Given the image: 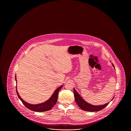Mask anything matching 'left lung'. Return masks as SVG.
<instances>
[{
    "instance_id": "1",
    "label": "left lung",
    "mask_w": 131,
    "mask_h": 131,
    "mask_svg": "<svg viewBox=\"0 0 131 131\" xmlns=\"http://www.w3.org/2000/svg\"><path fill=\"white\" fill-rule=\"evenodd\" d=\"M112 64L115 68L114 64ZM73 93H74V96L75 97L76 103L77 104L78 106H79L81 109L83 111H92V112L100 111L101 110L104 109L110 103V102H109V103H106V104H104L103 105H99V106L92 105L90 103H87L84 100V99L82 98V97L80 96V95H79V94L76 91L75 89H73ZM114 98H113L111 100H112Z\"/></svg>"
}]
</instances>
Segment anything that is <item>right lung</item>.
<instances>
[{
    "label": "right lung",
    "mask_w": 131,
    "mask_h": 131,
    "mask_svg": "<svg viewBox=\"0 0 131 131\" xmlns=\"http://www.w3.org/2000/svg\"><path fill=\"white\" fill-rule=\"evenodd\" d=\"M15 81L17 83V80H16V76L15 75ZM63 85L59 86L58 88H57L55 90V91L53 93V94L51 95L50 98L48 99L47 101L43 103L37 104H31L29 103L26 102L23 100L21 97L20 96L19 94L17 89V86H16V90L17 93V95L19 98L20 99L21 101L22 102V103L25 105L27 108L31 111H36V112H45V111H48L49 110H50L53 106L55 105L57 103L58 98V95L59 90L61 89Z\"/></svg>",
    "instance_id": "1"
}]
</instances>
